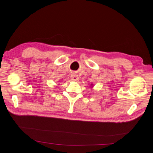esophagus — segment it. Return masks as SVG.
Returning <instances> with one entry per match:
<instances>
[{"mask_svg":"<svg viewBox=\"0 0 153 153\" xmlns=\"http://www.w3.org/2000/svg\"><path fill=\"white\" fill-rule=\"evenodd\" d=\"M71 80L73 81H76L78 80V76L75 73H73L71 74Z\"/></svg>","mask_w":153,"mask_h":153,"instance_id":"obj_1","label":"esophagus"}]
</instances>
